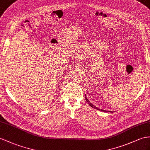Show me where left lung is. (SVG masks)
Listing matches in <instances>:
<instances>
[{
	"label": "left lung",
	"mask_w": 150,
	"mask_h": 150,
	"mask_svg": "<svg viewBox=\"0 0 150 150\" xmlns=\"http://www.w3.org/2000/svg\"><path fill=\"white\" fill-rule=\"evenodd\" d=\"M85 99H86V102L88 103V104L90 105L91 107L92 108H94V109H98V110H99V111H105V112H108V111H104V110H103V109H98V108H97V107H96L95 106V105H93L92 103H90V102L88 100V98H86V95H85Z\"/></svg>",
	"instance_id": "left-lung-1"
}]
</instances>
